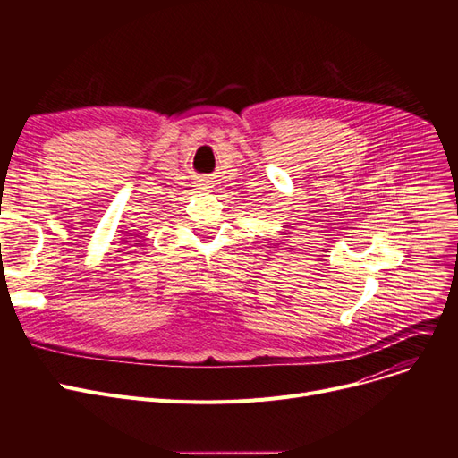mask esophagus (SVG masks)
I'll return each mask as SVG.
<instances>
[{
	"mask_svg": "<svg viewBox=\"0 0 458 458\" xmlns=\"http://www.w3.org/2000/svg\"><path fill=\"white\" fill-rule=\"evenodd\" d=\"M197 187H199L200 191H209V187H211V185H209V182H208V180H199V182H197Z\"/></svg>",
	"mask_w": 458,
	"mask_h": 458,
	"instance_id": "1",
	"label": "esophagus"
}]
</instances>
